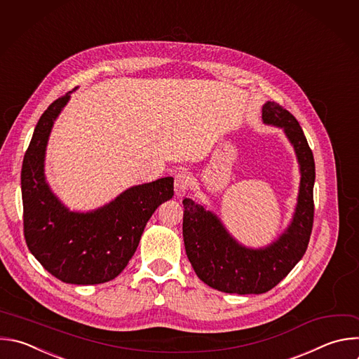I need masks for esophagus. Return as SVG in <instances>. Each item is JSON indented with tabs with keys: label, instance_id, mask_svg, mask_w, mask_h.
<instances>
[{
	"label": "esophagus",
	"instance_id": "1",
	"mask_svg": "<svg viewBox=\"0 0 359 359\" xmlns=\"http://www.w3.org/2000/svg\"><path fill=\"white\" fill-rule=\"evenodd\" d=\"M191 184V176L186 170H180L175 176V194L183 197Z\"/></svg>",
	"mask_w": 359,
	"mask_h": 359
}]
</instances>
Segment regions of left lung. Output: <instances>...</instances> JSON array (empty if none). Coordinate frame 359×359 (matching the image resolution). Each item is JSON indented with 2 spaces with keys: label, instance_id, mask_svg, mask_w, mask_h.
Masks as SVG:
<instances>
[{
  "label": "left lung",
  "instance_id": "left-lung-1",
  "mask_svg": "<svg viewBox=\"0 0 359 359\" xmlns=\"http://www.w3.org/2000/svg\"><path fill=\"white\" fill-rule=\"evenodd\" d=\"M264 123L282 127L293 144L300 163V191L287 231L265 250H248L235 243L219 219L190 198L183 200V240L196 275L224 293L261 294L273 289L303 258L313 229V152L297 119L282 105L268 101Z\"/></svg>",
  "mask_w": 359,
  "mask_h": 359
}]
</instances>
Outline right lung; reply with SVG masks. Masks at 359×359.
Segmentation results:
<instances>
[{
	"mask_svg": "<svg viewBox=\"0 0 359 359\" xmlns=\"http://www.w3.org/2000/svg\"><path fill=\"white\" fill-rule=\"evenodd\" d=\"M70 93L42 114L21 172L24 236L32 255L55 278L72 285H98L116 278L135 254L155 210L173 196V177L135 186L97 211L72 212L53 196L43 161L53 121Z\"/></svg>",
	"mask_w": 359,
	"mask_h": 359,
	"instance_id": "add662e5",
	"label": "right lung"
}]
</instances>
